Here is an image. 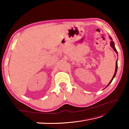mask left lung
<instances>
[{"instance_id": "8db88e82", "label": "left lung", "mask_w": 129, "mask_h": 129, "mask_svg": "<svg viewBox=\"0 0 129 129\" xmlns=\"http://www.w3.org/2000/svg\"><path fill=\"white\" fill-rule=\"evenodd\" d=\"M110 39H112V38H111V37H110ZM110 46H111L112 48H113V49H114V50L116 52V53H117V50H116V48H115V45H114V42H113V41H111V43H110ZM117 61H116V68H115V73H114V76H113V78H112V79L111 80V81H110V83H109V84H108V86H109V84H110L111 83V81H113V79L115 78V75H116V72H117Z\"/></svg>"}]
</instances>
